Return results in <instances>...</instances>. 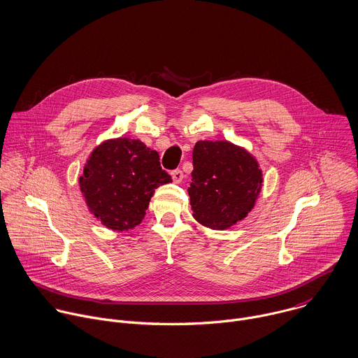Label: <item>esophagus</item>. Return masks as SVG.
Wrapping results in <instances>:
<instances>
[{
  "label": "esophagus",
  "mask_w": 358,
  "mask_h": 358,
  "mask_svg": "<svg viewBox=\"0 0 358 358\" xmlns=\"http://www.w3.org/2000/svg\"><path fill=\"white\" fill-rule=\"evenodd\" d=\"M171 176H172V180L175 182V183H180L182 180H183V172L180 171V169H175V171H172V173H171Z\"/></svg>",
  "instance_id": "1"
}]
</instances>
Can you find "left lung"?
<instances>
[{
	"instance_id": "8db88e82",
	"label": "left lung",
	"mask_w": 358,
	"mask_h": 358,
	"mask_svg": "<svg viewBox=\"0 0 358 358\" xmlns=\"http://www.w3.org/2000/svg\"><path fill=\"white\" fill-rule=\"evenodd\" d=\"M263 172L246 148L227 140L197 141L187 187L193 218L224 231L248 217L262 192Z\"/></svg>"
}]
</instances>
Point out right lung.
I'll use <instances>...</instances> for the list:
<instances>
[{
	"mask_svg": "<svg viewBox=\"0 0 358 358\" xmlns=\"http://www.w3.org/2000/svg\"><path fill=\"white\" fill-rule=\"evenodd\" d=\"M171 182L158 152L130 137L109 138L96 145L78 179L88 211L116 232L137 227L155 189Z\"/></svg>",
	"mask_w": 358,
	"mask_h": 358,
	"instance_id": "add662e5",
	"label": "right lung"
}]
</instances>
